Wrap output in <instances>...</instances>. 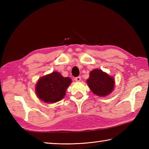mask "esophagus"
<instances>
[{
	"instance_id": "esophagus-1",
	"label": "esophagus",
	"mask_w": 149,
	"mask_h": 149,
	"mask_svg": "<svg viewBox=\"0 0 149 149\" xmlns=\"http://www.w3.org/2000/svg\"><path fill=\"white\" fill-rule=\"evenodd\" d=\"M75 81H77V82H79L81 81V77H75Z\"/></svg>"
}]
</instances>
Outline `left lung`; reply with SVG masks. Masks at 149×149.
<instances>
[{
  "mask_svg": "<svg viewBox=\"0 0 149 149\" xmlns=\"http://www.w3.org/2000/svg\"><path fill=\"white\" fill-rule=\"evenodd\" d=\"M87 84L94 94L98 96L104 97L113 91L115 80L101 70L95 69L90 72Z\"/></svg>",
  "mask_w": 149,
  "mask_h": 149,
  "instance_id": "8db88e82",
  "label": "left lung"
}]
</instances>
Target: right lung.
Listing matches in <instances>:
<instances>
[{
    "instance_id": "add662e5",
    "label": "right lung",
    "mask_w": 149,
    "mask_h": 149,
    "mask_svg": "<svg viewBox=\"0 0 149 149\" xmlns=\"http://www.w3.org/2000/svg\"><path fill=\"white\" fill-rule=\"evenodd\" d=\"M72 83L69 77H64L59 72L52 73L41 77L36 86L38 97L47 103L58 102L63 99L66 90Z\"/></svg>"
}]
</instances>
